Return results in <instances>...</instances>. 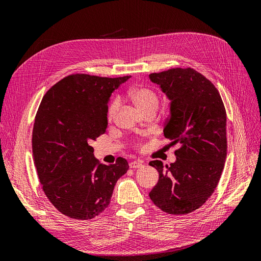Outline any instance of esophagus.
Masks as SVG:
<instances>
[{
  "label": "esophagus",
  "mask_w": 261,
  "mask_h": 261,
  "mask_svg": "<svg viewBox=\"0 0 261 261\" xmlns=\"http://www.w3.org/2000/svg\"><path fill=\"white\" fill-rule=\"evenodd\" d=\"M141 167H143V163L139 161H133L129 163V168H132V169H139Z\"/></svg>",
  "instance_id": "obj_1"
}]
</instances>
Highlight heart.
<instances>
[{"label":"heart","mask_w":261,"mask_h":261,"mask_svg":"<svg viewBox=\"0 0 261 261\" xmlns=\"http://www.w3.org/2000/svg\"><path fill=\"white\" fill-rule=\"evenodd\" d=\"M128 98L141 113L148 111L150 109H156L158 105H159V100H158L156 94L151 89L146 88V87H135V88H132L128 91ZM118 107H120V102H118L117 99H114L109 105L107 112L109 121L113 120Z\"/></svg>","instance_id":"heart-1"}]
</instances>
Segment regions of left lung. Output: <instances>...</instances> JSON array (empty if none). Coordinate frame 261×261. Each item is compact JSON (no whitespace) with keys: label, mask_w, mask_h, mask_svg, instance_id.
Returning <instances> with one entry per match:
<instances>
[{"label":"left lung","mask_w":261,"mask_h":261,"mask_svg":"<svg viewBox=\"0 0 261 261\" xmlns=\"http://www.w3.org/2000/svg\"><path fill=\"white\" fill-rule=\"evenodd\" d=\"M170 101L163 135L179 145L175 162L149 164L159 180L149 193L158 208L186 215L215 192L226 159V112L217 88L193 68H172L149 75Z\"/></svg>","instance_id":"obj_1"}]
</instances>
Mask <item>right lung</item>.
Here are the masks:
<instances>
[{"instance_id": "1", "label": "right lung", "mask_w": 261, "mask_h": 261, "mask_svg": "<svg viewBox=\"0 0 261 261\" xmlns=\"http://www.w3.org/2000/svg\"><path fill=\"white\" fill-rule=\"evenodd\" d=\"M130 76L70 75L44 94L35 118L33 158L43 192L61 213L77 220L99 216L111 201L128 163L99 164L91 144L108 127L112 92Z\"/></svg>"}]
</instances>
